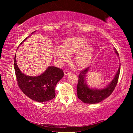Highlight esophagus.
Listing matches in <instances>:
<instances>
[{
    "mask_svg": "<svg viewBox=\"0 0 133 133\" xmlns=\"http://www.w3.org/2000/svg\"><path fill=\"white\" fill-rule=\"evenodd\" d=\"M64 74L65 76H67V75H69V74H70V72L68 70H64Z\"/></svg>",
    "mask_w": 133,
    "mask_h": 133,
    "instance_id": "esophagus-1",
    "label": "esophagus"
}]
</instances>
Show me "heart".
Masks as SVG:
<instances>
[{
	"label": "heart",
	"instance_id": "obj_1",
	"mask_svg": "<svg viewBox=\"0 0 133 133\" xmlns=\"http://www.w3.org/2000/svg\"><path fill=\"white\" fill-rule=\"evenodd\" d=\"M76 53L75 62L77 66L84 68L90 63L93 57L94 49L84 37H69L63 43L62 48L56 47L53 56L57 63L63 64L69 60V56Z\"/></svg>",
	"mask_w": 133,
	"mask_h": 133
}]
</instances>
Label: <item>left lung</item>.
<instances>
[{"label":"left lung","instance_id":"8db88e82","mask_svg":"<svg viewBox=\"0 0 133 133\" xmlns=\"http://www.w3.org/2000/svg\"><path fill=\"white\" fill-rule=\"evenodd\" d=\"M114 50L117 55L119 56L116 49L114 48ZM89 69L90 67L85 69L84 70L80 72L78 76L77 86V97L83 103H87V104H96L104 100L112 93L118 82L120 71V64L118 67V70L116 72L115 76L111 80V82L104 89H101L90 88L87 85L85 77L87 76V73L89 71Z\"/></svg>","mask_w":133,"mask_h":133}]
</instances>
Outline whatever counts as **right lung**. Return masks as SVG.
I'll return each mask as SVG.
<instances>
[{
  "label": "right lung",
  "instance_id": "1",
  "mask_svg": "<svg viewBox=\"0 0 133 133\" xmlns=\"http://www.w3.org/2000/svg\"><path fill=\"white\" fill-rule=\"evenodd\" d=\"M35 31H33L31 34ZM30 35L26 37L20 45ZM14 68L19 88L29 98L40 103L48 102L55 98L56 85L64 76L63 71L62 69L54 66H49L44 73L38 76L33 77L24 75L17 66L16 55Z\"/></svg>",
  "mask_w": 133,
  "mask_h": 133
}]
</instances>
